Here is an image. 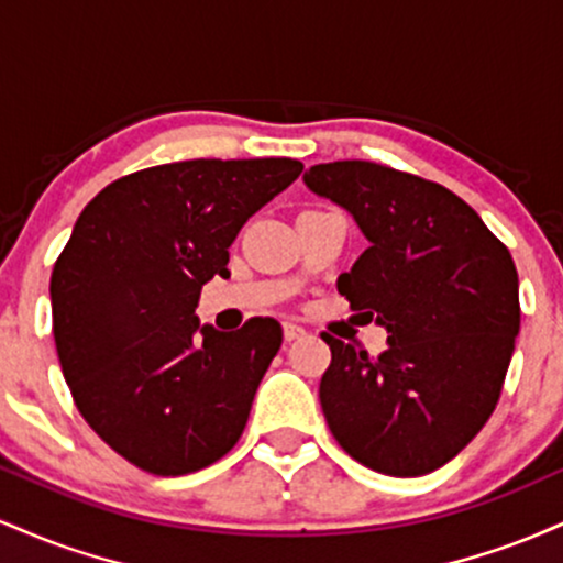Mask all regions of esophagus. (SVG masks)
Here are the masks:
<instances>
[{
  "instance_id": "obj_1",
  "label": "esophagus",
  "mask_w": 563,
  "mask_h": 563,
  "mask_svg": "<svg viewBox=\"0 0 563 563\" xmlns=\"http://www.w3.org/2000/svg\"><path fill=\"white\" fill-rule=\"evenodd\" d=\"M307 333L303 331L301 325H296V322H283V335H286V341H296V339H301V335Z\"/></svg>"
}]
</instances>
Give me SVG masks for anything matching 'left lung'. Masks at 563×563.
<instances>
[{
	"label": "left lung",
	"instance_id": "1",
	"mask_svg": "<svg viewBox=\"0 0 563 563\" xmlns=\"http://www.w3.org/2000/svg\"><path fill=\"white\" fill-rule=\"evenodd\" d=\"M367 238L335 288L386 328V352L322 333L320 405L335 442L389 476L452 461L493 416L519 335V275L482 217L448 187L371 161L303 172Z\"/></svg>",
	"mask_w": 563,
	"mask_h": 563
}]
</instances>
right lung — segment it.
Here are the masks:
<instances>
[{
    "label": "right lung",
    "instance_id": "1",
    "mask_svg": "<svg viewBox=\"0 0 563 563\" xmlns=\"http://www.w3.org/2000/svg\"><path fill=\"white\" fill-rule=\"evenodd\" d=\"M301 161L196 158L115 179L84 206L49 296L63 376L97 437L156 476H183L235 448L283 344L273 318L200 325V288L228 277L249 217Z\"/></svg>",
    "mask_w": 563,
    "mask_h": 563
}]
</instances>
